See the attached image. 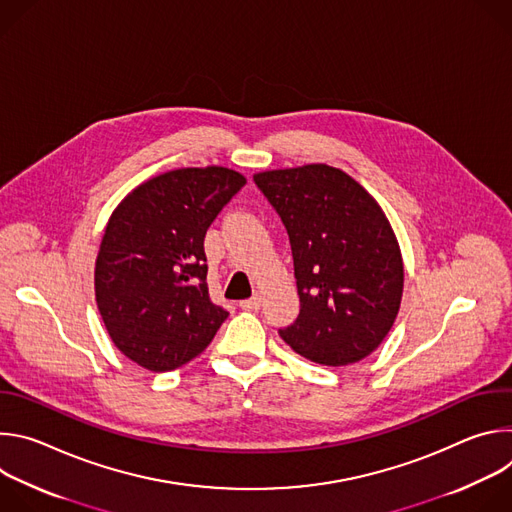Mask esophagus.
<instances>
[{"label": "esophagus", "mask_w": 512, "mask_h": 512, "mask_svg": "<svg viewBox=\"0 0 512 512\" xmlns=\"http://www.w3.org/2000/svg\"><path fill=\"white\" fill-rule=\"evenodd\" d=\"M261 304H263L261 294H255L251 300H243V302H239V306H241L243 310H259V308H261Z\"/></svg>", "instance_id": "esophagus-1"}]
</instances>
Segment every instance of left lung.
I'll return each instance as SVG.
<instances>
[{
    "label": "left lung",
    "instance_id": "obj_1",
    "mask_svg": "<svg viewBox=\"0 0 512 512\" xmlns=\"http://www.w3.org/2000/svg\"><path fill=\"white\" fill-rule=\"evenodd\" d=\"M287 229L300 316L279 330L304 358L346 367L379 348L401 308L403 257L381 204L328 164L257 172Z\"/></svg>",
    "mask_w": 512,
    "mask_h": 512
}]
</instances>
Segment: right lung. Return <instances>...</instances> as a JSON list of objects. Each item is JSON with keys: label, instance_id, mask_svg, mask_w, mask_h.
<instances>
[{"label": "right lung", "instance_id": "add662e5", "mask_svg": "<svg viewBox=\"0 0 512 512\" xmlns=\"http://www.w3.org/2000/svg\"><path fill=\"white\" fill-rule=\"evenodd\" d=\"M245 184L225 166L170 170L135 186L111 212L95 300L113 344L139 367H182L227 320L208 298L204 235Z\"/></svg>", "mask_w": 512, "mask_h": 512}]
</instances>
